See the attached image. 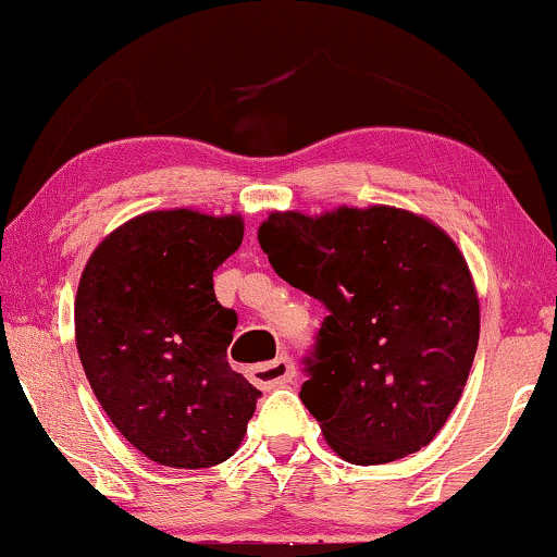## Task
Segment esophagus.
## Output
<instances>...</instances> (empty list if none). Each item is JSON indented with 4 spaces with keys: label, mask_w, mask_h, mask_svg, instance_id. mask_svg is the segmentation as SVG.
Segmentation results:
<instances>
[{
    "label": "esophagus",
    "mask_w": 557,
    "mask_h": 557,
    "mask_svg": "<svg viewBox=\"0 0 557 557\" xmlns=\"http://www.w3.org/2000/svg\"><path fill=\"white\" fill-rule=\"evenodd\" d=\"M249 377H251V383L259 385V388L272 391V388H280V385L293 383L295 364H293L290 357L280 355L277 360H272V362L255 364V368L249 370Z\"/></svg>",
    "instance_id": "obj_1"
}]
</instances>
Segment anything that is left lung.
<instances>
[{
	"label": "left lung",
	"mask_w": 557,
	"mask_h": 557,
	"mask_svg": "<svg viewBox=\"0 0 557 557\" xmlns=\"http://www.w3.org/2000/svg\"><path fill=\"white\" fill-rule=\"evenodd\" d=\"M272 270L326 306L300 400L329 447L383 466L434 440L481 334L473 277L453 238L408 210L272 213L259 226Z\"/></svg>",
	"instance_id": "8db88e82"
}]
</instances>
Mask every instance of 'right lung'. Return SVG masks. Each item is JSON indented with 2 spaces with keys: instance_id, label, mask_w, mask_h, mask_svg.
Segmentation results:
<instances>
[{
  "instance_id": "add662e5",
  "label": "right lung",
  "mask_w": 557,
  "mask_h": 557,
  "mask_svg": "<svg viewBox=\"0 0 557 557\" xmlns=\"http://www.w3.org/2000/svg\"><path fill=\"white\" fill-rule=\"evenodd\" d=\"M242 238L238 215L153 210L112 231L82 272V368L117 432L159 466L228 460L262 396L231 370L238 315L213 290Z\"/></svg>"
}]
</instances>
